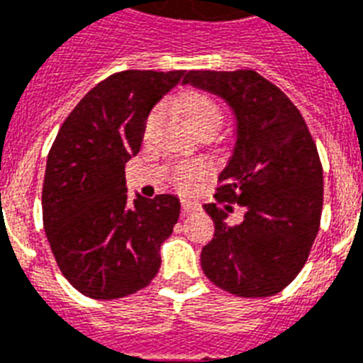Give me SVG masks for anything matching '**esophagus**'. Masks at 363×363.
<instances>
[{
  "label": "esophagus",
  "mask_w": 363,
  "mask_h": 363,
  "mask_svg": "<svg viewBox=\"0 0 363 363\" xmlns=\"http://www.w3.org/2000/svg\"><path fill=\"white\" fill-rule=\"evenodd\" d=\"M182 211H184V215H188V213H196V211L201 209V205L198 203V201H194V199H182Z\"/></svg>",
  "instance_id": "1"
}]
</instances>
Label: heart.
Here are the masks:
<instances>
[{
  "label": "heart",
  "mask_w": 363,
  "mask_h": 363,
  "mask_svg": "<svg viewBox=\"0 0 363 363\" xmlns=\"http://www.w3.org/2000/svg\"><path fill=\"white\" fill-rule=\"evenodd\" d=\"M175 109L196 135H203V133L213 135L222 122V111L218 104L211 98L209 94L199 92V90L182 92L177 98ZM154 118H156V113L148 116V124L154 122ZM171 177H173V182H175L177 186L192 188L203 179L205 169L198 164L179 165V167L173 169V175Z\"/></svg>",
  "instance_id": "heart-1"
}]
</instances>
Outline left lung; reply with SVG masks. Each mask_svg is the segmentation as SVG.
<instances>
[{
    "mask_svg": "<svg viewBox=\"0 0 363 363\" xmlns=\"http://www.w3.org/2000/svg\"><path fill=\"white\" fill-rule=\"evenodd\" d=\"M182 82L226 99L238 121L216 201L203 205L215 222L203 273L239 298L279 294L298 277L320 228L324 179L309 128L286 94L254 69L188 71ZM235 204L245 213L241 225L227 222Z\"/></svg>",
    "mask_w": 363,
    "mask_h": 363,
    "instance_id": "1",
    "label": "left lung"
}]
</instances>
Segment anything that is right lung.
<instances>
[{"label": "right lung", "mask_w": 363, "mask_h": 363, "mask_svg": "<svg viewBox=\"0 0 363 363\" xmlns=\"http://www.w3.org/2000/svg\"><path fill=\"white\" fill-rule=\"evenodd\" d=\"M184 71L115 73L94 86L54 139L43 182V226L64 277L94 299L148 286L181 203L171 194L128 199L124 167L145 122Z\"/></svg>", "instance_id": "obj_1"}]
</instances>
